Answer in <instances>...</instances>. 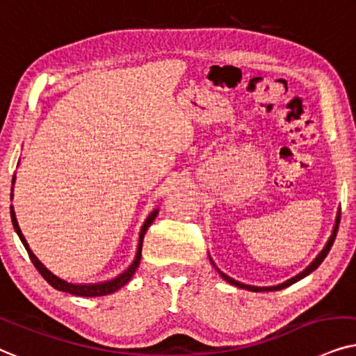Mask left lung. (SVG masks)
I'll use <instances>...</instances> for the list:
<instances>
[{"instance_id": "left-lung-1", "label": "left lung", "mask_w": 356, "mask_h": 356, "mask_svg": "<svg viewBox=\"0 0 356 356\" xmlns=\"http://www.w3.org/2000/svg\"><path fill=\"white\" fill-rule=\"evenodd\" d=\"M339 222H340V210L337 211V218H335V225H334L332 234H330L329 241H327V243H325L324 249H322L321 252L317 254V257H316L314 260H312V262H311L309 265H307V267H306L305 270H302V272L298 273L296 277L290 278V280H286V282L280 283V285H275V286H252V285H245V283H241V282H238V280H234V278L227 277L226 273H222L221 270L216 267L215 262H213L211 257H210V262L213 264V267H215V268L218 270V273L221 275V278H225V280H226L227 283H231V285H234V286H238V288H243V290H249V291H254V293H260V291H278V290H283V288H286V286L293 285V283H296V282L302 280V278L307 277V275H309L311 272H314V270H316L317 267H319V265L322 264V260H324V259L327 257V254H329L330 248H332V244H334V241H335V236H337V231H339Z\"/></svg>"}]
</instances>
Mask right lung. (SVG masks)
I'll use <instances>...</instances> for the list:
<instances>
[{
  "label": "right lung",
  "instance_id": "add662e5",
  "mask_svg": "<svg viewBox=\"0 0 356 356\" xmlns=\"http://www.w3.org/2000/svg\"><path fill=\"white\" fill-rule=\"evenodd\" d=\"M14 182H16V175H13V187H11V200H13V188H14ZM159 210L158 208H154L153 211L149 213L148 218H146V221L143 222V226H141V231H140V238H138V249H136V255L134 259V262L130 264V267L127 270H123V272L118 275V277L112 278V280H107V282H99V283H70L63 280V278L56 277L55 273H51L49 268L45 267L44 264L40 262L39 259H37V255L32 252V249L29 248V244H27L26 238H24L21 227H19V222L16 220V213H14V207L11 205V221H13V226H14V231H16L19 239H21V243L24 244V248H26L27 254H29V257L32 260V264L35 265V268L39 270L42 277L45 278L47 282L50 283L51 286L55 288V290L58 291H65V293H70V295H74V296H86V298H94V296H106V295H111V293H115L117 290H120L123 285H127V283L130 282V278L134 277L135 270L138 268L140 265V260H141V248H143V238L146 234V231H148V227L151 226V222L154 221V218L158 216Z\"/></svg>",
  "mask_w": 356,
  "mask_h": 356
}]
</instances>
